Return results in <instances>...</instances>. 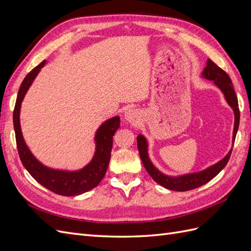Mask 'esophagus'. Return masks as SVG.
<instances>
[{"label":"esophagus","instance_id":"obj_1","mask_svg":"<svg viewBox=\"0 0 251 251\" xmlns=\"http://www.w3.org/2000/svg\"><path fill=\"white\" fill-rule=\"evenodd\" d=\"M124 117L126 123L135 125L139 120V112L135 109H128L125 112Z\"/></svg>","mask_w":251,"mask_h":251}]
</instances>
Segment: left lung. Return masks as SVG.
Segmentation results:
<instances>
[{
    "mask_svg": "<svg viewBox=\"0 0 251 251\" xmlns=\"http://www.w3.org/2000/svg\"><path fill=\"white\" fill-rule=\"evenodd\" d=\"M201 76L207 80L214 81L215 85L221 90V92L224 94L225 100L228 103L234 114V126H233V133H232V146L235 139V135H237L239 124H240V111H239V103H238V97L235 95L232 81L225 71H223L221 68L218 67L211 59H207L206 67L201 74ZM137 147L139 151V155L141 158V161L146 168L147 172L150 176L156 181L158 184L161 186L172 189V191L176 192H186L191 191V189L197 188L201 185L207 183L211 179H214L217 175L221 172L225 165L228 162L232 149L229 150L227 155L218 161L217 163L210 165L209 168L205 169L200 172L196 173H189L180 175V176H169L162 172L159 171L156 166L151 163V159L149 157V143L147 138L143 135L139 134L137 136Z\"/></svg>",
    "mask_w": 251,
    "mask_h": 251,
    "instance_id": "1",
    "label": "left lung"
}]
</instances>
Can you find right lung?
Instances as JSON below:
<instances>
[{
    "instance_id": "right-lung-1",
    "label": "right lung",
    "mask_w": 251,
    "mask_h": 251,
    "mask_svg": "<svg viewBox=\"0 0 251 251\" xmlns=\"http://www.w3.org/2000/svg\"><path fill=\"white\" fill-rule=\"evenodd\" d=\"M45 64H46V60L37 65L26 75L18 93L16 107L13 111V126L20 159L28 173L41 185L49 191L68 197L81 195L96 187L104 177L111 158L113 136L120 126V118L118 116L112 117L105 120L97 128L94 137L95 153L92 160L85 168L78 171H62L48 168L41 163L30 151L23 138L20 124V112L22 101L24 100L28 89L32 85L34 78L40 73Z\"/></svg>"
}]
</instances>
